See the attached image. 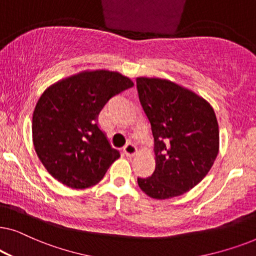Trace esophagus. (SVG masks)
<instances>
[{
    "label": "esophagus",
    "mask_w": 256,
    "mask_h": 256,
    "mask_svg": "<svg viewBox=\"0 0 256 256\" xmlns=\"http://www.w3.org/2000/svg\"><path fill=\"white\" fill-rule=\"evenodd\" d=\"M124 152L127 156H132V155H135L136 152H138V148H136V146L134 144V143L129 142L124 146Z\"/></svg>",
    "instance_id": "esophagus-1"
}]
</instances>
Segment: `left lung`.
I'll return each instance as SVG.
<instances>
[{
  "instance_id": "obj_1",
  "label": "left lung",
  "mask_w": 256,
  "mask_h": 256,
  "mask_svg": "<svg viewBox=\"0 0 256 256\" xmlns=\"http://www.w3.org/2000/svg\"><path fill=\"white\" fill-rule=\"evenodd\" d=\"M138 99L152 124L156 168L138 178L155 199L191 190L211 169L219 150V128L208 101L166 79H136Z\"/></svg>"
}]
</instances>
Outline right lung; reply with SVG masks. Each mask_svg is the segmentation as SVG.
I'll list each match as a JSON object with an SVG mask.
<instances>
[{
	"mask_svg": "<svg viewBox=\"0 0 256 256\" xmlns=\"http://www.w3.org/2000/svg\"><path fill=\"white\" fill-rule=\"evenodd\" d=\"M132 86L120 73L98 70L66 78L42 94L34 110L32 141L52 177L72 188L102 180L120 152L101 130L98 116L110 98Z\"/></svg>",
	"mask_w": 256,
	"mask_h": 256,
	"instance_id": "right-lung-1",
	"label": "right lung"
}]
</instances>
